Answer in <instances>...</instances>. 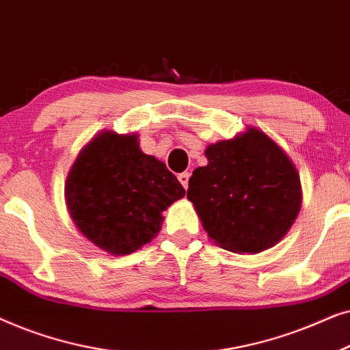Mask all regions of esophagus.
<instances>
[{"label": "esophagus", "mask_w": 350, "mask_h": 350, "mask_svg": "<svg viewBox=\"0 0 350 350\" xmlns=\"http://www.w3.org/2000/svg\"><path fill=\"white\" fill-rule=\"evenodd\" d=\"M178 180H180V183L183 185V188L188 189V181H189V174H188V172H183V174H180L178 175Z\"/></svg>", "instance_id": "1"}]
</instances>
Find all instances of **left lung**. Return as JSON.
I'll return each mask as SVG.
<instances>
[{
	"instance_id": "obj_1",
	"label": "left lung",
	"mask_w": 350,
	"mask_h": 350,
	"mask_svg": "<svg viewBox=\"0 0 350 350\" xmlns=\"http://www.w3.org/2000/svg\"><path fill=\"white\" fill-rule=\"evenodd\" d=\"M189 178L188 200L208 239L234 253L279 243L303 202L299 174L284 148L258 127L208 145Z\"/></svg>"
}]
</instances>
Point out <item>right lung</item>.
Returning <instances> with one entry per match:
<instances>
[{
    "label": "right lung",
    "instance_id": "add662e5",
    "mask_svg": "<svg viewBox=\"0 0 350 350\" xmlns=\"http://www.w3.org/2000/svg\"><path fill=\"white\" fill-rule=\"evenodd\" d=\"M185 196L162 161L140 150L138 133L102 131L79 151L65 181L78 231L113 256L131 255L161 231L162 212Z\"/></svg>",
    "mask_w": 350,
    "mask_h": 350
}]
</instances>
